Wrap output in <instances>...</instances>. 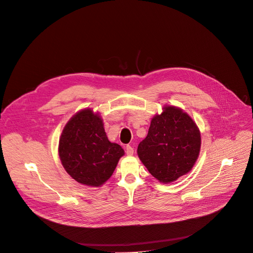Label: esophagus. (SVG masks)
Instances as JSON below:
<instances>
[{"label":"esophagus","instance_id":"1","mask_svg":"<svg viewBox=\"0 0 253 253\" xmlns=\"http://www.w3.org/2000/svg\"><path fill=\"white\" fill-rule=\"evenodd\" d=\"M126 153L127 156H131V155H133V149L130 146H126Z\"/></svg>","mask_w":253,"mask_h":253}]
</instances>
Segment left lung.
Wrapping results in <instances>:
<instances>
[{
	"label": "left lung",
	"instance_id": "8db88e82",
	"mask_svg": "<svg viewBox=\"0 0 253 253\" xmlns=\"http://www.w3.org/2000/svg\"><path fill=\"white\" fill-rule=\"evenodd\" d=\"M200 149L201 133L192 118L180 107L165 105L152 119L137 156L153 177L168 184L193 169Z\"/></svg>",
	"mask_w": 253,
	"mask_h": 253
}]
</instances>
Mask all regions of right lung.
<instances>
[{"label": "right lung", "instance_id": "1", "mask_svg": "<svg viewBox=\"0 0 253 253\" xmlns=\"http://www.w3.org/2000/svg\"><path fill=\"white\" fill-rule=\"evenodd\" d=\"M58 153L67 174L79 184L102 186L116 170L124 149L108 141L98 112L83 108L67 122Z\"/></svg>", "mask_w": 253, "mask_h": 253}]
</instances>
